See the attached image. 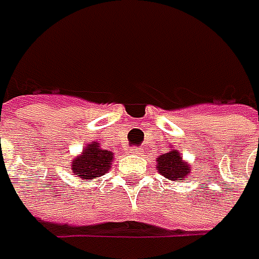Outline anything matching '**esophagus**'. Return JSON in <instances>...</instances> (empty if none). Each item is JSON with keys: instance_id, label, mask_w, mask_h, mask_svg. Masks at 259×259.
<instances>
[{"instance_id": "obj_1", "label": "esophagus", "mask_w": 259, "mask_h": 259, "mask_svg": "<svg viewBox=\"0 0 259 259\" xmlns=\"http://www.w3.org/2000/svg\"><path fill=\"white\" fill-rule=\"evenodd\" d=\"M135 153H137V154H141V153H143V151H141V150H140V148H138V150H137V151H135Z\"/></svg>"}]
</instances>
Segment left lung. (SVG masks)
Listing matches in <instances>:
<instances>
[{"mask_svg":"<svg viewBox=\"0 0 259 259\" xmlns=\"http://www.w3.org/2000/svg\"><path fill=\"white\" fill-rule=\"evenodd\" d=\"M157 170L168 180H187V176L192 173V167L177 150H171L157 158Z\"/></svg>","mask_w":259,"mask_h":259,"instance_id":"8db88e82","label":"left lung"}]
</instances>
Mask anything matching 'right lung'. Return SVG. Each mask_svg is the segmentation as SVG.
<instances>
[{"instance_id":"add662e5","label":"right lung","mask_w":259,"mask_h":259,"mask_svg":"<svg viewBox=\"0 0 259 259\" xmlns=\"http://www.w3.org/2000/svg\"><path fill=\"white\" fill-rule=\"evenodd\" d=\"M112 158H114V153L101 148L99 143L94 141L83 148L82 154L77 155L72 161L70 168L76 177L91 182L109 171L112 165Z\"/></svg>"}]
</instances>
